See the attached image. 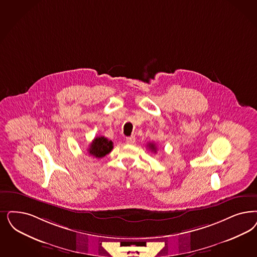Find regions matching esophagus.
<instances>
[{
    "mask_svg": "<svg viewBox=\"0 0 257 257\" xmlns=\"http://www.w3.org/2000/svg\"><path fill=\"white\" fill-rule=\"evenodd\" d=\"M136 142V139L134 137H128L126 138V143L127 144H134Z\"/></svg>",
    "mask_w": 257,
    "mask_h": 257,
    "instance_id": "1",
    "label": "esophagus"
}]
</instances>
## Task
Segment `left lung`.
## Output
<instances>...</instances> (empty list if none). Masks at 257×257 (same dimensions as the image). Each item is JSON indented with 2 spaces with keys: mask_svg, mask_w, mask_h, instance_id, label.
Returning <instances> with one entry per match:
<instances>
[{
  "mask_svg": "<svg viewBox=\"0 0 257 257\" xmlns=\"http://www.w3.org/2000/svg\"><path fill=\"white\" fill-rule=\"evenodd\" d=\"M148 147H149V149H150L152 152H157V146L154 144V143H149L148 144Z\"/></svg>",
  "mask_w": 257,
  "mask_h": 257,
  "instance_id": "8db88e82",
  "label": "left lung"
}]
</instances>
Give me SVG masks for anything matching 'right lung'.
I'll return each instance as SVG.
<instances>
[{
    "label": "right lung",
    "instance_id": "right-lung-1",
    "mask_svg": "<svg viewBox=\"0 0 257 257\" xmlns=\"http://www.w3.org/2000/svg\"><path fill=\"white\" fill-rule=\"evenodd\" d=\"M113 149V142L104 137H97L90 144L88 149L89 155L101 159L105 157Z\"/></svg>",
    "mask_w": 257,
    "mask_h": 257
}]
</instances>
